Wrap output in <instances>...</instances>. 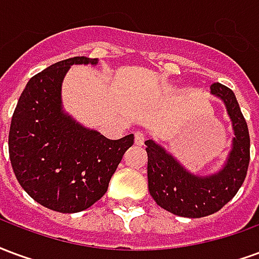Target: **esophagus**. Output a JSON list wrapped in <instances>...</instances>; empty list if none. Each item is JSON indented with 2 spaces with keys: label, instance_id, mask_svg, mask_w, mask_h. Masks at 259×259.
<instances>
[{
  "label": "esophagus",
  "instance_id": "1",
  "mask_svg": "<svg viewBox=\"0 0 259 259\" xmlns=\"http://www.w3.org/2000/svg\"><path fill=\"white\" fill-rule=\"evenodd\" d=\"M144 141H146V136L140 133V132H137L135 135V144L137 147H143L144 146Z\"/></svg>",
  "mask_w": 259,
  "mask_h": 259
}]
</instances>
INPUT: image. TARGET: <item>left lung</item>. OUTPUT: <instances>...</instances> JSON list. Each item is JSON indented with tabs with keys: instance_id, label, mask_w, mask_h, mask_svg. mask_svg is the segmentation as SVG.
I'll use <instances>...</instances> for the list:
<instances>
[{
	"instance_id": "left-lung-1",
	"label": "left lung",
	"mask_w": 259,
	"mask_h": 259,
	"mask_svg": "<svg viewBox=\"0 0 259 259\" xmlns=\"http://www.w3.org/2000/svg\"><path fill=\"white\" fill-rule=\"evenodd\" d=\"M211 94L222 100L232 119V150L221 170L197 176L154 140L146 141L148 155V190L158 205L185 218H202L218 212L233 198L243 185L250 163V135L234 93L213 83Z\"/></svg>"
}]
</instances>
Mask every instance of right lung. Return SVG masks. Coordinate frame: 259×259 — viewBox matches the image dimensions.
I'll list each match as a JSON object with an SVG mask.
<instances>
[{"mask_svg": "<svg viewBox=\"0 0 259 259\" xmlns=\"http://www.w3.org/2000/svg\"><path fill=\"white\" fill-rule=\"evenodd\" d=\"M81 64L97 65L98 59L74 57L33 76L9 129V158L19 185L38 204L62 213L84 211L100 200L135 141L133 135L109 140L64 112L65 74Z\"/></svg>", "mask_w": 259, "mask_h": 259, "instance_id": "right-lung-1", "label": "right lung"}]
</instances>
